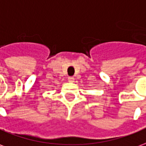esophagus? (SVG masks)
Wrapping results in <instances>:
<instances>
[{
	"mask_svg": "<svg viewBox=\"0 0 146 146\" xmlns=\"http://www.w3.org/2000/svg\"><path fill=\"white\" fill-rule=\"evenodd\" d=\"M74 77H69L68 78V82H74Z\"/></svg>",
	"mask_w": 146,
	"mask_h": 146,
	"instance_id": "obj_1",
	"label": "esophagus"
}]
</instances>
